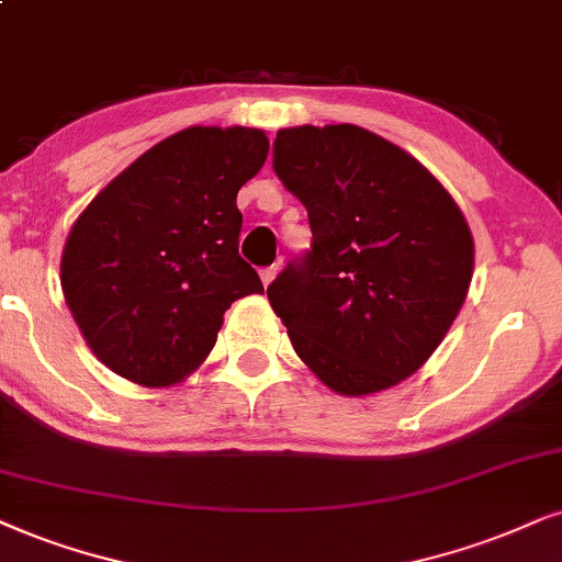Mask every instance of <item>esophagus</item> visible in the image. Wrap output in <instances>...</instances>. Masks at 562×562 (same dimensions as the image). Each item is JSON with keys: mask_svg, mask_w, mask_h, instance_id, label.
<instances>
[{"mask_svg": "<svg viewBox=\"0 0 562 562\" xmlns=\"http://www.w3.org/2000/svg\"><path fill=\"white\" fill-rule=\"evenodd\" d=\"M277 269H280V267H277V265H272V267H265V269H261V282H265V285H269V282H272L274 280V277H277Z\"/></svg>", "mask_w": 562, "mask_h": 562, "instance_id": "obj_1", "label": "esophagus"}]
</instances>
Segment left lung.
I'll return each instance as SVG.
<instances>
[{
  "label": "left lung",
  "mask_w": 562,
  "mask_h": 562,
  "mask_svg": "<svg viewBox=\"0 0 562 562\" xmlns=\"http://www.w3.org/2000/svg\"><path fill=\"white\" fill-rule=\"evenodd\" d=\"M272 166L314 233L267 288L297 358L345 396L404 381L470 290L474 244L457 202L423 162L355 124L280 130Z\"/></svg>",
  "instance_id": "left-lung-1"
}]
</instances>
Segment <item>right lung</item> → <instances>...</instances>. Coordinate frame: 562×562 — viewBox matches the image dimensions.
<instances>
[{"mask_svg":"<svg viewBox=\"0 0 562 562\" xmlns=\"http://www.w3.org/2000/svg\"><path fill=\"white\" fill-rule=\"evenodd\" d=\"M261 130L189 126L139 155L85 207L61 254L64 301L103 366L170 386L202 366L233 301L265 293L238 257V189Z\"/></svg>","mask_w":562,"mask_h":562,"instance_id":"obj_1","label":"right lung"}]
</instances>
